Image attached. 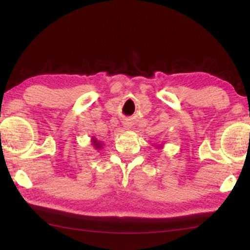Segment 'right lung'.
Listing matches in <instances>:
<instances>
[{
  "mask_svg": "<svg viewBox=\"0 0 250 250\" xmlns=\"http://www.w3.org/2000/svg\"><path fill=\"white\" fill-rule=\"evenodd\" d=\"M94 145H95V146H96V147H100L99 142H97V140H95V139H94Z\"/></svg>",
  "mask_w": 250,
  "mask_h": 250,
  "instance_id": "right-lung-1",
  "label": "right lung"
}]
</instances>
